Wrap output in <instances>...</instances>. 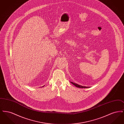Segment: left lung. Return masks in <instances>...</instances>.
<instances>
[{
    "label": "left lung",
    "instance_id": "obj_1",
    "mask_svg": "<svg viewBox=\"0 0 124 124\" xmlns=\"http://www.w3.org/2000/svg\"><path fill=\"white\" fill-rule=\"evenodd\" d=\"M71 83L72 84H73V85H74L75 86H76L77 87H78V88H88L89 87H86V86H83L82 85H78L76 83H74L72 82H71Z\"/></svg>",
    "mask_w": 124,
    "mask_h": 124
}]
</instances>
